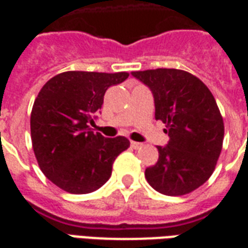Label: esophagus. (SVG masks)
<instances>
[{"label":"esophagus","mask_w":248,"mask_h":248,"mask_svg":"<svg viewBox=\"0 0 248 248\" xmlns=\"http://www.w3.org/2000/svg\"><path fill=\"white\" fill-rule=\"evenodd\" d=\"M130 144H131V147H133V148H139V147H142V143H139V142H134V140H131V142H130Z\"/></svg>","instance_id":"obj_1"}]
</instances>
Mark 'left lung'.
Instances as JSON below:
<instances>
[{
    "label": "left lung",
    "instance_id": "8db88e82",
    "mask_svg": "<svg viewBox=\"0 0 248 248\" xmlns=\"http://www.w3.org/2000/svg\"><path fill=\"white\" fill-rule=\"evenodd\" d=\"M151 89L155 118L166 124V147L157 146L156 164L146 168L159 193L183 196L209 180L223 143V118L212 92L199 78L175 68L131 72Z\"/></svg>",
    "mask_w": 248,
    "mask_h": 248
}]
</instances>
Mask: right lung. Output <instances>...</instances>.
I'll list each match as a JSON object with an SVG mask.
<instances>
[{
	"label": "right lung",
	"instance_id": "obj_1",
	"mask_svg": "<svg viewBox=\"0 0 248 248\" xmlns=\"http://www.w3.org/2000/svg\"><path fill=\"white\" fill-rule=\"evenodd\" d=\"M127 78V72L68 71L38 93L30 118L32 148L42 172L60 189L84 194L101 188L115 157L130 147L124 137L105 138L91 129L105 92Z\"/></svg>",
	"mask_w": 248,
	"mask_h": 248
}]
</instances>
